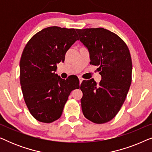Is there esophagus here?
<instances>
[{
	"mask_svg": "<svg viewBox=\"0 0 152 152\" xmlns=\"http://www.w3.org/2000/svg\"><path fill=\"white\" fill-rule=\"evenodd\" d=\"M79 80H80V84H81V83L82 82V81L84 80V79L81 77H79Z\"/></svg>",
	"mask_w": 152,
	"mask_h": 152,
	"instance_id": "obj_1",
	"label": "esophagus"
}]
</instances>
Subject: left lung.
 Listing matches in <instances>:
<instances>
[{
  "instance_id": "8db88e82",
  "label": "left lung",
  "mask_w": 152,
  "mask_h": 152,
  "mask_svg": "<svg viewBox=\"0 0 152 152\" xmlns=\"http://www.w3.org/2000/svg\"><path fill=\"white\" fill-rule=\"evenodd\" d=\"M80 40L88 48L90 64L97 68L102 80H84L80 89L82 112L96 124L111 120L122 107L132 83V61L122 39L111 31L98 28L76 29Z\"/></svg>"
}]
</instances>
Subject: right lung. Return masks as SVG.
Here are the masks:
<instances>
[{
	"instance_id": "right-lung-1",
	"label": "right lung",
	"mask_w": 152,
	"mask_h": 152,
	"mask_svg": "<svg viewBox=\"0 0 152 152\" xmlns=\"http://www.w3.org/2000/svg\"><path fill=\"white\" fill-rule=\"evenodd\" d=\"M78 40L75 29L53 26L37 32L27 43L20 60V83L27 107L35 119L50 123L61 117L70 92L80 88L75 76L63 80L57 64Z\"/></svg>"
}]
</instances>
